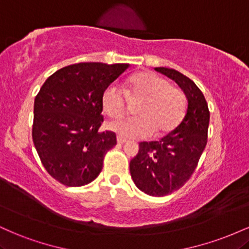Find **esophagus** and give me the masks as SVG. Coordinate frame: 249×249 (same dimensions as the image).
Returning a JSON list of instances; mask_svg holds the SVG:
<instances>
[{
	"label": "esophagus",
	"mask_w": 249,
	"mask_h": 249,
	"mask_svg": "<svg viewBox=\"0 0 249 249\" xmlns=\"http://www.w3.org/2000/svg\"><path fill=\"white\" fill-rule=\"evenodd\" d=\"M117 142H118L119 144H125V142H127V139H125V138H123V137L118 136V137H117Z\"/></svg>",
	"instance_id": "esophagus-1"
}]
</instances>
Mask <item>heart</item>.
<instances>
[{
    "mask_svg": "<svg viewBox=\"0 0 249 249\" xmlns=\"http://www.w3.org/2000/svg\"><path fill=\"white\" fill-rule=\"evenodd\" d=\"M128 102L138 104L136 117L111 123L108 127L127 138H141L154 133L162 137L180 124L186 111V98L179 88L171 85L167 78L144 71L127 79L124 92L116 85H108L102 93V107L105 115L119 119L128 110Z\"/></svg>",
    "mask_w": 249,
    "mask_h": 249,
    "instance_id": "1",
    "label": "heart"
}]
</instances>
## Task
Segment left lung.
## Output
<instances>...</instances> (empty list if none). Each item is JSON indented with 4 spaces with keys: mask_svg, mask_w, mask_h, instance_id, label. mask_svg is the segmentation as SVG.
<instances>
[{
    "mask_svg": "<svg viewBox=\"0 0 249 249\" xmlns=\"http://www.w3.org/2000/svg\"><path fill=\"white\" fill-rule=\"evenodd\" d=\"M181 88L187 98L184 118L159 142H139V152L130 162V172L139 190L164 196L190 180L207 144L210 110L196 83L171 68H156Z\"/></svg>",
    "mask_w": 249,
    "mask_h": 249,
    "instance_id": "8db88e82",
    "label": "left lung"
}]
</instances>
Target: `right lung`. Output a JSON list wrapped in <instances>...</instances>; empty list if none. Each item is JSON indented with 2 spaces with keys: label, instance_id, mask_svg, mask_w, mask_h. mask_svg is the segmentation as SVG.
<instances>
[{
  "label": "right lung",
  "instance_id": "obj_1",
  "mask_svg": "<svg viewBox=\"0 0 249 249\" xmlns=\"http://www.w3.org/2000/svg\"><path fill=\"white\" fill-rule=\"evenodd\" d=\"M128 64L77 63L53 73L35 97L33 141L47 172L65 186L95 180L116 133L101 132L102 93Z\"/></svg>",
  "mask_w": 249,
  "mask_h": 249
}]
</instances>
